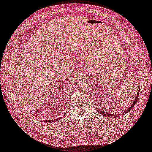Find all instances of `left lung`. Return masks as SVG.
<instances>
[{"label": "left lung", "instance_id": "8db88e82", "mask_svg": "<svg viewBox=\"0 0 152 152\" xmlns=\"http://www.w3.org/2000/svg\"><path fill=\"white\" fill-rule=\"evenodd\" d=\"M138 92H140V90L138 91ZM138 96H139V92H137V95H136V98H135L134 102L132 103V104L130 105V106H129V107H128V109H127L126 110H125V111H124V112H123V114H126V113H128L129 111H130V110H131L132 108H133V107L135 106V104H136V102H137V98H138ZM97 111H98V110H97ZM98 112L99 113H100V114L103 115L104 116H106V117H107H107H110V116L118 117V116H119V115H114V114H109V113H107V112H104V111H101V110H98Z\"/></svg>", "mask_w": 152, "mask_h": 152}]
</instances>
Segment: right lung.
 <instances>
[{
  "mask_svg": "<svg viewBox=\"0 0 152 152\" xmlns=\"http://www.w3.org/2000/svg\"><path fill=\"white\" fill-rule=\"evenodd\" d=\"M58 119H60V118H58ZM58 119H54V120H46L45 122H55V121H57V120H58ZM43 122V121H42ZM44 122H45V121H44Z\"/></svg>",
  "mask_w": 152,
  "mask_h": 152,
  "instance_id": "obj_1",
  "label": "right lung"
}]
</instances>
